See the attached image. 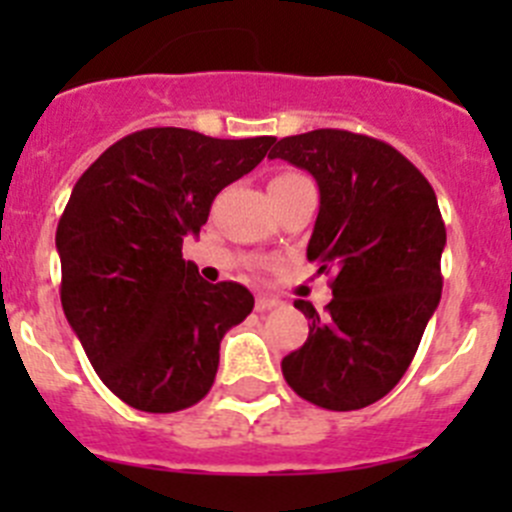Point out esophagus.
<instances>
[{"label": "esophagus", "mask_w": 512, "mask_h": 512, "mask_svg": "<svg viewBox=\"0 0 512 512\" xmlns=\"http://www.w3.org/2000/svg\"><path fill=\"white\" fill-rule=\"evenodd\" d=\"M279 305H282V300H277V297H256V310L259 312H269Z\"/></svg>", "instance_id": "1"}]
</instances>
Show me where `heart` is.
Here are the masks:
<instances>
[{"mask_svg":"<svg viewBox=\"0 0 512 512\" xmlns=\"http://www.w3.org/2000/svg\"><path fill=\"white\" fill-rule=\"evenodd\" d=\"M295 179H302V174H297V171H282V174H277L274 179H271V184H284V182H295ZM269 184V187H271Z\"/></svg>","mask_w":512,"mask_h":512,"instance_id":"b5f03b06","label":"heart"}]
</instances>
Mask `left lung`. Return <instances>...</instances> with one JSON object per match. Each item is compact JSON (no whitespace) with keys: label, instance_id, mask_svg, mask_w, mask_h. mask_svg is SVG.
Instances as JSON below:
<instances>
[{"label":"left lung","instance_id":"1","mask_svg":"<svg viewBox=\"0 0 512 512\" xmlns=\"http://www.w3.org/2000/svg\"><path fill=\"white\" fill-rule=\"evenodd\" d=\"M269 158L315 176L320 212L307 259L333 271L325 318L295 302L312 325L282 374L318 408H366L408 372L441 300L446 225L436 192L390 143L348 130L289 135Z\"/></svg>","mask_w":512,"mask_h":512}]
</instances>
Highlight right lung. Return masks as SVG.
I'll list each match as a JSON object with an SVG mask.
<instances>
[{
	"instance_id": "right-lung-1",
	"label": "right lung",
	"mask_w": 512,
	"mask_h": 512,
	"mask_svg": "<svg viewBox=\"0 0 512 512\" xmlns=\"http://www.w3.org/2000/svg\"><path fill=\"white\" fill-rule=\"evenodd\" d=\"M274 140L146 128L79 176L56 230L61 305L94 372L130 408L176 413L210 392L220 341L253 295L207 284L182 259L184 235L200 233L212 200Z\"/></svg>"
}]
</instances>
